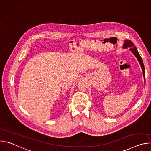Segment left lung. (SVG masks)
<instances>
[{
	"label": "left lung",
	"instance_id": "8db88e82",
	"mask_svg": "<svg viewBox=\"0 0 151 151\" xmlns=\"http://www.w3.org/2000/svg\"><path fill=\"white\" fill-rule=\"evenodd\" d=\"M130 48V51L132 52V53L135 55V57H136V58L137 59L138 61L139 62L141 68L142 69V72H143V75L144 77V81H145V67H144V64L143 63V60L142 59V57H140L139 53L138 52L137 48L136 47V46L134 45V44L130 40H124V43L123 45V48Z\"/></svg>",
	"mask_w": 151,
	"mask_h": 151
}]
</instances>
